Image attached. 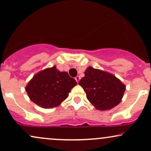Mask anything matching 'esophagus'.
Instances as JSON below:
<instances>
[{
	"label": "esophagus",
	"instance_id": "obj_1",
	"mask_svg": "<svg viewBox=\"0 0 151 151\" xmlns=\"http://www.w3.org/2000/svg\"><path fill=\"white\" fill-rule=\"evenodd\" d=\"M80 77H79V76H77V77H75V80L77 81V83H79V80H80Z\"/></svg>",
	"mask_w": 151,
	"mask_h": 151
}]
</instances>
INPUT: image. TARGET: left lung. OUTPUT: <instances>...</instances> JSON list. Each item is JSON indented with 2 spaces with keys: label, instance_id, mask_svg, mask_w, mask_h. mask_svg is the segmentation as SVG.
I'll return each mask as SVG.
<instances>
[{
  "label": "left lung",
  "instance_id": "left-lung-1",
  "mask_svg": "<svg viewBox=\"0 0 151 151\" xmlns=\"http://www.w3.org/2000/svg\"><path fill=\"white\" fill-rule=\"evenodd\" d=\"M79 84L97 110H108L121 102L126 86L113 74L88 67Z\"/></svg>",
  "mask_w": 151,
  "mask_h": 151
}]
</instances>
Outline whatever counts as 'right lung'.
Instances as JSON below:
<instances>
[{"label":"right lung","mask_w":151,"mask_h":151,"mask_svg":"<svg viewBox=\"0 0 151 151\" xmlns=\"http://www.w3.org/2000/svg\"><path fill=\"white\" fill-rule=\"evenodd\" d=\"M76 85L77 81L68 72L53 66L36 74L25 89L32 102L43 108H52L60 105Z\"/></svg>","instance_id":"right-lung-1"}]
</instances>
